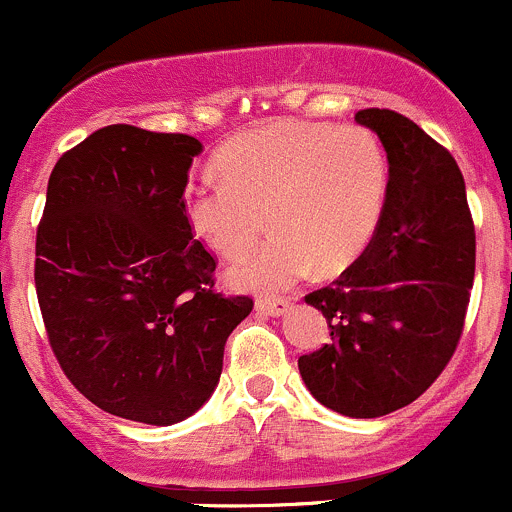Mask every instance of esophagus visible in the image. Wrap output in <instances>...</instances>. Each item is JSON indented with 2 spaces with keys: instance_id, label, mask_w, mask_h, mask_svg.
<instances>
[{
  "instance_id": "obj_1",
  "label": "esophagus",
  "mask_w": 512,
  "mask_h": 512,
  "mask_svg": "<svg viewBox=\"0 0 512 512\" xmlns=\"http://www.w3.org/2000/svg\"><path fill=\"white\" fill-rule=\"evenodd\" d=\"M292 302L289 299H257L255 309L265 317H282V314L289 312Z\"/></svg>"
}]
</instances>
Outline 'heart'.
<instances>
[{"label": "heart", "instance_id": "heart-1", "mask_svg": "<svg viewBox=\"0 0 512 512\" xmlns=\"http://www.w3.org/2000/svg\"><path fill=\"white\" fill-rule=\"evenodd\" d=\"M223 178L205 175L185 190V220L198 240L223 257L242 292H285L314 267L349 270L371 245L384 213L389 168L379 141L361 126L272 121L230 138L215 156Z\"/></svg>", "mask_w": 512, "mask_h": 512}]
</instances>
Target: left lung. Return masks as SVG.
Segmentation results:
<instances>
[{"label":"left lung","instance_id":"8db88e82","mask_svg":"<svg viewBox=\"0 0 512 512\" xmlns=\"http://www.w3.org/2000/svg\"><path fill=\"white\" fill-rule=\"evenodd\" d=\"M356 123L389 160L384 213L364 255L304 302L324 314L329 344L299 356L309 394L349 418L416 401L451 361L463 332L476 230L458 163L414 121L364 108Z\"/></svg>","mask_w":512,"mask_h":512}]
</instances>
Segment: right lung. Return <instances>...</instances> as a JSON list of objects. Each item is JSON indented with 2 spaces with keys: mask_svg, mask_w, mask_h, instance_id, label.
Listing matches in <instances>:
<instances>
[{
  "mask_svg": "<svg viewBox=\"0 0 512 512\" xmlns=\"http://www.w3.org/2000/svg\"><path fill=\"white\" fill-rule=\"evenodd\" d=\"M198 138L98 128L59 158L36 230L49 344L98 409L170 426L213 396L250 297L213 292L215 260L185 220Z\"/></svg>",
  "mask_w": 512,
  "mask_h": 512,
  "instance_id": "obj_1",
  "label": "right lung"
}]
</instances>
